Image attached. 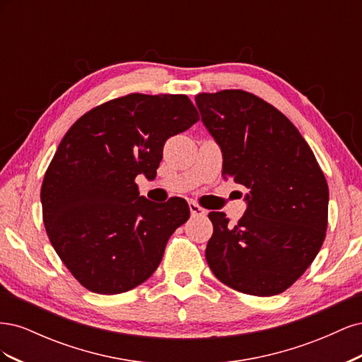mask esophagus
Segmentation results:
<instances>
[{
  "instance_id": "1",
  "label": "esophagus",
  "mask_w": 362,
  "mask_h": 362,
  "mask_svg": "<svg viewBox=\"0 0 362 362\" xmlns=\"http://www.w3.org/2000/svg\"><path fill=\"white\" fill-rule=\"evenodd\" d=\"M189 206H190L192 217H204V216H206V210H204V208H202V206H199L198 204L190 202V204H189Z\"/></svg>"
}]
</instances>
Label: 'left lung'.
<instances>
[{"mask_svg": "<svg viewBox=\"0 0 362 362\" xmlns=\"http://www.w3.org/2000/svg\"><path fill=\"white\" fill-rule=\"evenodd\" d=\"M194 101L223 152V175L250 190L235 226L222 211L208 214V266L240 293L286 291L326 237L329 189L314 152L286 115L254 93L228 89Z\"/></svg>", "mask_w": 362, "mask_h": 362, "instance_id": "1", "label": "left lung"}]
</instances>
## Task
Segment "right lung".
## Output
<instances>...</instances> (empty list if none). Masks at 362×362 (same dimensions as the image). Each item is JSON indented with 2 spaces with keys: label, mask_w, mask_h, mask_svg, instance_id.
<instances>
[{
  "label": "right lung",
  "mask_w": 362,
  "mask_h": 362,
  "mask_svg": "<svg viewBox=\"0 0 362 362\" xmlns=\"http://www.w3.org/2000/svg\"><path fill=\"white\" fill-rule=\"evenodd\" d=\"M198 120L187 95L128 93L84 113L64 134L43 177L42 217L84 288L125 293L156 272L190 208L182 198L160 205L139 196L136 177L156 178L166 140Z\"/></svg>",
  "instance_id": "add662e5"
}]
</instances>
